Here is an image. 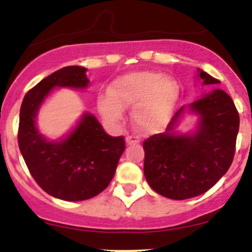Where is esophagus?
<instances>
[{
    "mask_svg": "<svg viewBox=\"0 0 252 252\" xmlns=\"http://www.w3.org/2000/svg\"><path fill=\"white\" fill-rule=\"evenodd\" d=\"M126 144H128V145L139 144V142H140V138H139V136H136V135H129V136H126Z\"/></svg>",
    "mask_w": 252,
    "mask_h": 252,
    "instance_id": "esophagus-1",
    "label": "esophagus"
}]
</instances>
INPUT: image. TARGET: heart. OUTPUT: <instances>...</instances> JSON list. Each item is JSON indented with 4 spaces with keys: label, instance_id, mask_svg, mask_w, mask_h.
<instances>
[{
    "label": "heart",
    "instance_id": "heart-1",
    "mask_svg": "<svg viewBox=\"0 0 252 252\" xmlns=\"http://www.w3.org/2000/svg\"><path fill=\"white\" fill-rule=\"evenodd\" d=\"M111 95L101 96L98 106L106 118L118 121L122 108H134L139 128L156 130L167 123L178 97V85L156 72H133L113 81Z\"/></svg>",
    "mask_w": 252,
    "mask_h": 252
}]
</instances>
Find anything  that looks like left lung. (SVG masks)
<instances>
[{
    "mask_svg": "<svg viewBox=\"0 0 252 252\" xmlns=\"http://www.w3.org/2000/svg\"><path fill=\"white\" fill-rule=\"evenodd\" d=\"M204 85L220 81L199 69ZM200 116L195 134H177L180 108L164 133L144 141V174L150 187L173 200L199 196L210 190L232 164L239 131V113L227 93L216 89L189 106Z\"/></svg>",
    "mask_w": 252,
    "mask_h": 252,
    "instance_id": "8db88e82",
    "label": "left lung"
}]
</instances>
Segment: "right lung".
Masks as SVG:
<instances>
[{
	"label": "right lung",
	"mask_w": 252,
	"mask_h": 252,
	"mask_svg": "<svg viewBox=\"0 0 252 252\" xmlns=\"http://www.w3.org/2000/svg\"><path fill=\"white\" fill-rule=\"evenodd\" d=\"M86 69L69 65L30 89L19 113L18 145L30 174L48 195L83 201L108 187L126 149L123 136H111L97 119L85 113L77 128L61 141H47L35 126L40 105L53 88H86Z\"/></svg>",
	"instance_id": "obj_1"
}]
</instances>
